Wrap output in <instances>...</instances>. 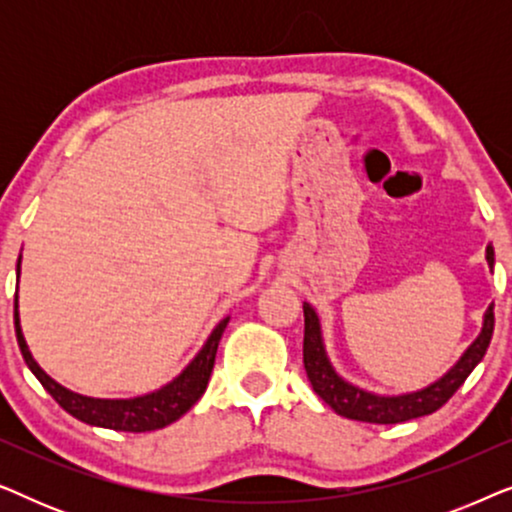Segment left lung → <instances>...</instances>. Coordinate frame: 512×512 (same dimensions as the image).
Masks as SVG:
<instances>
[{"mask_svg":"<svg viewBox=\"0 0 512 512\" xmlns=\"http://www.w3.org/2000/svg\"><path fill=\"white\" fill-rule=\"evenodd\" d=\"M487 263L489 268L494 265V249L492 244L487 247ZM305 312V338H303V363L305 373L310 377L312 389L317 391L321 401L331 405L338 415L347 419H356V422H370V424H398L408 422V419L424 417L436 412L438 408L450 401L461 384L466 382V377L473 373V368L478 366L485 356L489 342H492L494 333V305H489L485 312V324H482V333L471 347L466 349V354L461 356L457 366H454L445 377H440L438 382H433L431 387L415 394H403V396H375L368 394L354 384L342 380L335 373L331 361L324 352V340H321V328L317 312L310 305H303Z\"/></svg>","mask_w":512,"mask_h":512,"instance_id":"1","label":"left lung"}]
</instances>
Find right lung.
<instances>
[{
	"label": "right lung",
	"instance_id": "obj_1",
	"mask_svg": "<svg viewBox=\"0 0 512 512\" xmlns=\"http://www.w3.org/2000/svg\"><path fill=\"white\" fill-rule=\"evenodd\" d=\"M20 272V261H18ZM13 324H16V338L18 347L23 352V359L27 368L32 370L34 377L41 382L48 394L55 398V403L69 415L81 419V422L104 426V429L114 431H130V433H142V431H156L163 426L177 422L181 415H186L193 408L195 401L205 394L209 375H212L216 349H219V340L223 331L228 326V317L214 328L205 347L200 349V354L195 356L184 373L177 380L165 384L163 389L153 391V394L128 398V401H104V398H88L81 394H74L65 387H60L58 382L51 380L44 370L37 366V361L32 359L30 349L25 345L23 331H20V319H18V291H16V303H13Z\"/></svg>",
	"mask_w": 512,
	"mask_h": 512
}]
</instances>
